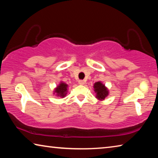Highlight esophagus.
Masks as SVG:
<instances>
[{"mask_svg": "<svg viewBox=\"0 0 158 158\" xmlns=\"http://www.w3.org/2000/svg\"><path fill=\"white\" fill-rule=\"evenodd\" d=\"M79 84L80 85H84L85 84V81H84V80H79Z\"/></svg>", "mask_w": 158, "mask_h": 158, "instance_id": "obj_1", "label": "esophagus"}]
</instances>
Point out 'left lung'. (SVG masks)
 I'll list each match as a JSON object with an SVG mask.
<instances>
[{
    "instance_id": "8db88e82",
    "label": "left lung",
    "mask_w": 158,
    "mask_h": 158,
    "mask_svg": "<svg viewBox=\"0 0 158 158\" xmlns=\"http://www.w3.org/2000/svg\"><path fill=\"white\" fill-rule=\"evenodd\" d=\"M93 86H94L95 92L96 93V95H97L96 98L99 99V100H104L108 95L109 92L107 89L100 81L95 83Z\"/></svg>"
}]
</instances>
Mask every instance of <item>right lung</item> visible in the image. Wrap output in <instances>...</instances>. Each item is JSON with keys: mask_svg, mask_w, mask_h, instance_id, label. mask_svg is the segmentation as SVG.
<instances>
[{"mask_svg": "<svg viewBox=\"0 0 158 158\" xmlns=\"http://www.w3.org/2000/svg\"><path fill=\"white\" fill-rule=\"evenodd\" d=\"M67 90H68V85L65 83L61 82L59 85H58L55 90V93H56L58 96L61 98H64L67 94Z\"/></svg>", "mask_w": 158, "mask_h": 158, "instance_id": "add662e5", "label": "right lung"}]
</instances>
